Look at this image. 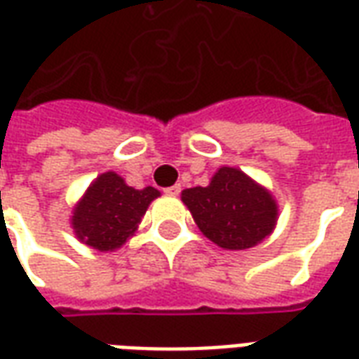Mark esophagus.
<instances>
[{
  "instance_id": "34e87169",
  "label": "esophagus",
  "mask_w": 359,
  "mask_h": 359,
  "mask_svg": "<svg viewBox=\"0 0 359 359\" xmlns=\"http://www.w3.org/2000/svg\"><path fill=\"white\" fill-rule=\"evenodd\" d=\"M163 192H165V194H169V196H179L180 194V184H175V187L165 188Z\"/></svg>"
}]
</instances>
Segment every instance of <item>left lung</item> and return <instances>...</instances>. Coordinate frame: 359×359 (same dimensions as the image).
<instances>
[{"mask_svg":"<svg viewBox=\"0 0 359 359\" xmlns=\"http://www.w3.org/2000/svg\"><path fill=\"white\" fill-rule=\"evenodd\" d=\"M182 202L210 241L226 250H246L269 236L277 203L265 188L233 167H221L210 187L188 188Z\"/></svg>","mask_w":359,"mask_h":359,"instance_id":"8db88e82","label":"left lung"}]
</instances>
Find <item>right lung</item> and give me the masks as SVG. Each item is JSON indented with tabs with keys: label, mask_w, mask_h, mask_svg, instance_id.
<instances>
[{
	"label": "right lung",
	"mask_w": 359,
	"mask_h": 359,
	"mask_svg": "<svg viewBox=\"0 0 359 359\" xmlns=\"http://www.w3.org/2000/svg\"><path fill=\"white\" fill-rule=\"evenodd\" d=\"M157 196L156 188L134 190L115 172H103L92 182L74 210V233L95 250L107 252L121 248L138 229L142 215Z\"/></svg>",
	"instance_id": "add662e5"
}]
</instances>
